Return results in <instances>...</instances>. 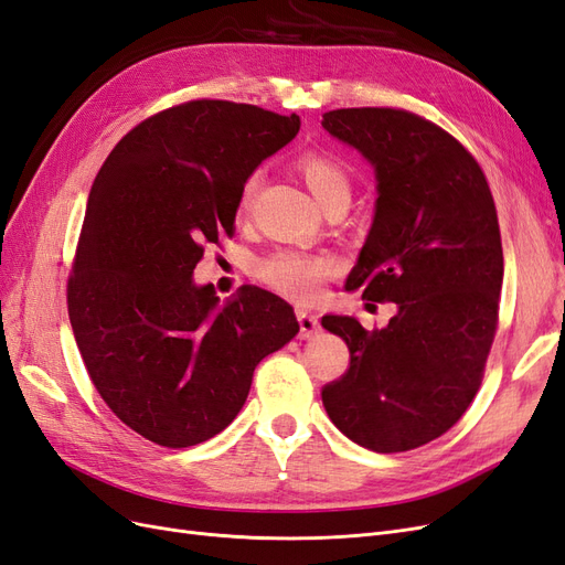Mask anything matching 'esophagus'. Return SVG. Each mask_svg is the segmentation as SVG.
<instances>
[{
  "label": "esophagus",
  "mask_w": 565,
  "mask_h": 565,
  "mask_svg": "<svg viewBox=\"0 0 565 565\" xmlns=\"http://www.w3.org/2000/svg\"><path fill=\"white\" fill-rule=\"evenodd\" d=\"M297 320H299V330H301V337H303V339H306V337H313V334L320 330V320H318V316L311 313V311L299 309V311H297Z\"/></svg>",
  "instance_id": "34e87169"
}]
</instances>
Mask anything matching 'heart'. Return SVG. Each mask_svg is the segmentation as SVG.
Here are the masks:
<instances>
[{"mask_svg":"<svg viewBox=\"0 0 565 565\" xmlns=\"http://www.w3.org/2000/svg\"><path fill=\"white\" fill-rule=\"evenodd\" d=\"M299 174L303 177L309 191L318 200L320 207H328L334 200L351 198V181L347 169L334 158L324 156L318 150H306L297 160ZM259 191V172H252L237 195V210L247 212ZM339 264L328 254H306L299 249H276L256 262L254 270L256 278L266 282L270 289H276L282 297L295 301H313L322 282L330 280L337 273Z\"/></svg>","mask_w":565,"mask_h":565,"instance_id":"b5f03b06","label":"heart"}]
</instances>
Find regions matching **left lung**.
<instances>
[{"label":"left lung","instance_id":"obj_1","mask_svg":"<svg viewBox=\"0 0 565 565\" xmlns=\"http://www.w3.org/2000/svg\"><path fill=\"white\" fill-rule=\"evenodd\" d=\"M322 127L377 172V212L347 289L398 306L372 332L349 316L322 318L351 353L322 405L358 446L415 450L452 429L481 386L504 278L498 210L481 164L429 119L339 108Z\"/></svg>","mask_w":565,"mask_h":565}]
</instances>
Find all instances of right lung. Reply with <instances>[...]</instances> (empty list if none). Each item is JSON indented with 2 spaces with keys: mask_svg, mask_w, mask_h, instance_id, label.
Wrapping results in <instances>:
<instances>
[{
  "mask_svg": "<svg viewBox=\"0 0 565 565\" xmlns=\"http://www.w3.org/2000/svg\"><path fill=\"white\" fill-rule=\"evenodd\" d=\"M299 115L198 98L125 134L94 179L67 276V316L100 398L164 448L210 440L241 413L262 358L299 332L292 306L195 287L204 245L233 235L243 181Z\"/></svg>",
  "mask_w": 565,
  "mask_h": 565,
  "instance_id": "add662e5",
  "label": "right lung"
}]
</instances>
